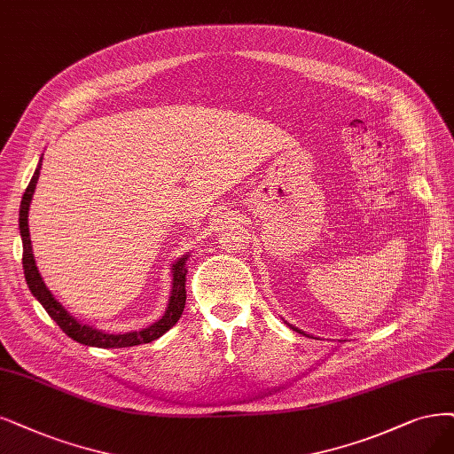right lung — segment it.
<instances>
[{"instance_id": "1", "label": "right lung", "mask_w": 454, "mask_h": 454, "mask_svg": "<svg viewBox=\"0 0 454 454\" xmlns=\"http://www.w3.org/2000/svg\"><path fill=\"white\" fill-rule=\"evenodd\" d=\"M41 162L35 174H33L27 189L22 196V204H20V218H19V226H20V236H22V247H24V254H22V267H24V275H26V282L31 290V294L39 299V303L44 307V310L48 312V316L59 325V329L71 337L73 340L86 344V346H95V348H129V346H138V344H147L151 340H155L159 337L170 329L172 325H176V322L181 317L183 309H184V301H187V292H184V275H187V258L183 256L179 258L174 265H172V273H174V282H172V295L170 301H168V309L164 312V316L160 317L159 322H155L153 325H149L142 331H130L125 334H110V333H103L97 331L90 325L78 324L74 317L67 312L58 301L54 299V295L50 294V290L44 286V282L41 278V273L35 265V258H33V250H31V239H29V228H27V211H29V204L33 192H35V184L39 179V172H41Z\"/></svg>"}]
</instances>
